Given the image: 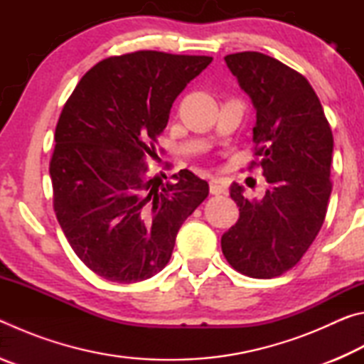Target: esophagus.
Returning a JSON list of instances; mask_svg holds the SVG:
<instances>
[{
  "instance_id": "esophagus-1",
  "label": "esophagus",
  "mask_w": 364,
  "mask_h": 364,
  "mask_svg": "<svg viewBox=\"0 0 364 364\" xmlns=\"http://www.w3.org/2000/svg\"><path fill=\"white\" fill-rule=\"evenodd\" d=\"M225 191V188H223V184L220 183V180H210V193L212 194H215V196H218V194H221Z\"/></svg>"
}]
</instances>
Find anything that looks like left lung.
Returning <instances> with one entry per match:
<instances>
[{
    "instance_id": "left-lung-1",
    "label": "left lung",
    "mask_w": 364,
    "mask_h": 364,
    "mask_svg": "<svg viewBox=\"0 0 364 364\" xmlns=\"http://www.w3.org/2000/svg\"><path fill=\"white\" fill-rule=\"evenodd\" d=\"M257 112L255 156L268 189L247 199L232 183L239 220L221 236L228 263L250 278H274L299 263L328 210L334 139L308 80L257 51L225 58Z\"/></svg>"
}]
</instances>
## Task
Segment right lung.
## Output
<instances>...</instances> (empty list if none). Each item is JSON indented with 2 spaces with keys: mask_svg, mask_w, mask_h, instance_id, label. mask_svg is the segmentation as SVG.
Instances as JSON below:
<instances>
[{
  "mask_svg": "<svg viewBox=\"0 0 364 364\" xmlns=\"http://www.w3.org/2000/svg\"><path fill=\"white\" fill-rule=\"evenodd\" d=\"M210 63L159 51L107 58L67 100L49 164L54 212L73 252L101 278L130 284L162 271L184 220L208 196L193 171L164 183L147 176L144 160L156 156L178 95Z\"/></svg>",
  "mask_w": 364,
  "mask_h": 364,
  "instance_id": "1",
  "label": "right lung"
}]
</instances>
